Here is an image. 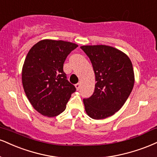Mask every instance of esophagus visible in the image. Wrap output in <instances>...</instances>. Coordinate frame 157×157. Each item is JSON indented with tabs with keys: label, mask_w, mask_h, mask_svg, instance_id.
Returning <instances> with one entry per match:
<instances>
[{
	"label": "esophagus",
	"mask_w": 157,
	"mask_h": 157,
	"mask_svg": "<svg viewBox=\"0 0 157 157\" xmlns=\"http://www.w3.org/2000/svg\"><path fill=\"white\" fill-rule=\"evenodd\" d=\"M75 87H76L77 90H79V89H80V83H77V84H75Z\"/></svg>",
	"instance_id": "1"
}]
</instances>
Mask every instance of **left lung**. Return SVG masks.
<instances>
[{
	"mask_svg": "<svg viewBox=\"0 0 157 157\" xmlns=\"http://www.w3.org/2000/svg\"><path fill=\"white\" fill-rule=\"evenodd\" d=\"M80 48L91 62L95 74V89L83 99L87 114L93 119L113 116L121 108L132 90L135 75L129 58L107 45H87Z\"/></svg>",
	"mask_w": 157,
	"mask_h": 157,
	"instance_id": "left-lung-1",
	"label": "left lung"
}]
</instances>
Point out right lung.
<instances>
[{"label": "right lung", "mask_w": 157, "mask_h": 157, "mask_svg": "<svg viewBox=\"0 0 157 157\" xmlns=\"http://www.w3.org/2000/svg\"><path fill=\"white\" fill-rule=\"evenodd\" d=\"M78 45L44 39L32 47L25 60L22 82L28 100L43 116L54 117L65 110L76 88L69 82L63 63Z\"/></svg>", "instance_id": "add662e5"}]
</instances>
